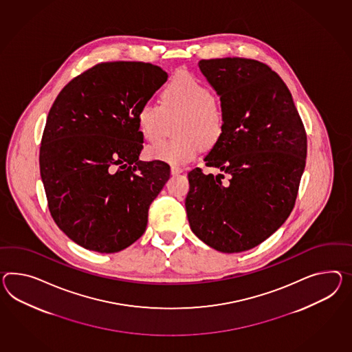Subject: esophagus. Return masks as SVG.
I'll use <instances>...</instances> for the list:
<instances>
[{
  "instance_id": "obj_1",
  "label": "esophagus",
  "mask_w": 352,
  "mask_h": 352,
  "mask_svg": "<svg viewBox=\"0 0 352 352\" xmlns=\"http://www.w3.org/2000/svg\"><path fill=\"white\" fill-rule=\"evenodd\" d=\"M182 172H183V169L179 168V166H172V168H170L172 175H178V174H180Z\"/></svg>"
}]
</instances>
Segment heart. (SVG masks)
<instances>
[{
    "instance_id": "1",
    "label": "heart",
    "mask_w": 352,
    "mask_h": 352,
    "mask_svg": "<svg viewBox=\"0 0 352 352\" xmlns=\"http://www.w3.org/2000/svg\"><path fill=\"white\" fill-rule=\"evenodd\" d=\"M165 118H179L174 140H164L147 147L146 156L172 165H183L197 157L204 147L219 142L225 129V116L212 93L187 72L175 74L162 91V105L145 102L138 111L142 136L155 141L163 132Z\"/></svg>"
}]
</instances>
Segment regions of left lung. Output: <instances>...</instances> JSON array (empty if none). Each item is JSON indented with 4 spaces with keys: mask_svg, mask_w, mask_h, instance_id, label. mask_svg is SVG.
Returning <instances> with one entry per match:
<instances>
[{
    "mask_svg": "<svg viewBox=\"0 0 352 352\" xmlns=\"http://www.w3.org/2000/svg\"><path fill=\"white\" fill-rule=\"evenodd\" d=\"M220 96L225 129L205 162L230 175L188 173L186 210L198 239L239 253L270 238L298 196L307 133L292 93L267 65L247 58L198 62Z\"/></svg>",
    "mask_w": 352,
    "mask_h": 352,
    "instance_id": "left-lung-1",
    "label": "left lung"
}]
</instances>
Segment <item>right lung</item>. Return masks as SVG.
<instances>
[{
    "label": "right lung",
    "instance_id": "add662e5",
    "mask_svg": "<svg viewBox=\"0 0 352 352\" xmlns=\"http://www.w3.org/2000/svg\"><path fill=\"white\" fill-rule=\"evenodd\" d=\"M166 78L151 63H99L69 81L52 105L41 177L54 223L82 248L116 253L145 232L170 168L138 160V111Z\"/></svg>",
    "mask_w": 352,
    "mask_h": 352
}]
</instances>
